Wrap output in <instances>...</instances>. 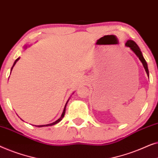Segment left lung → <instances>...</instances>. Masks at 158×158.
<instances>
[{
  "instance_id": "left-lung-1",
  "label": "left lung",
  "mask_w": 158,
  "mask_h": 158,
  "mask_svg": "<svg viewBox=\"0 0 158 158\" xmlns=\"http://www.w3.org/2000/svg\"><path fill=\"white\" fill-rule=\"evenodd\" d=\"M125 45H126L127 47H129V48H130L131 50H132L134 52H135V55H137L138 57H139V60L142 62V64H143L144 68L146 71L147 74H148V75L149 76V70H148V64H147L146 60H144L143 55H142V52H141V50H140L139 47H138V45L136 44V43L134 42L133 40H128L126 42Z\"/></svg>"
}]
</instances>
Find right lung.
Segmentation results:
<instances>
[{"instance_id": "add662e5", "label": "right lung", "mask_w": 158, "mask_h": 158, "mask_svg": "<svg viewBox=\"0 0 158 158\" xmlns=\"http://www.w3.org/2000/svg\"><path fill=\"white\" fill-rule=\"evenodd\" d=\"M24 48H27V46H25V47H24ZM19 60V58H17V59L16 60V61L14 62V65H13V67H12V68H11V70H12L13 68H14V66L15 65V64L16 63V62L18 61ZM68 101H69V99H68ZM68 101H67L66 104H65V106H64V108L63 112H62V115H61V116H60V118H58V119H57V121H55V122H53V123H51V124H45V125H38V126H36V127H48V126H52V125H55V124H57V123H59V122H60V121H61V120L62 119V118L64 117V114H65L66 106H67V103H68Z\"/></svg>"}]
</instances>
